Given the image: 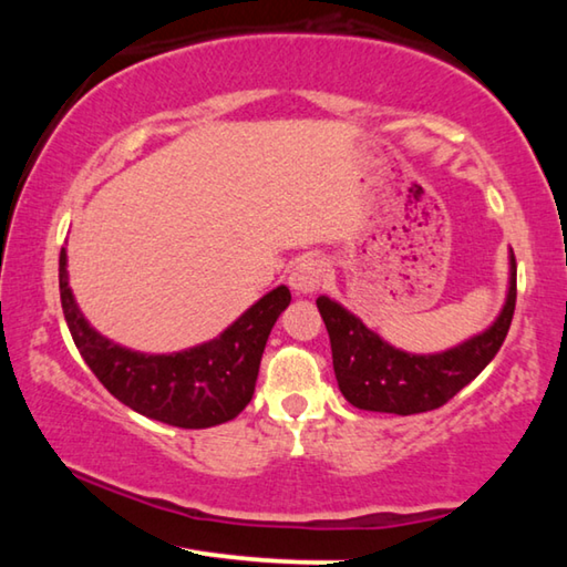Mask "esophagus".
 <instances>
[{
  "instance_id": "34e87169",
  "label": "esophagus",
  "mask_w": 567,
  "mask_h": 567,
  "mask_svg": "<svg viewBox=\"0 0 567 567\" xmlns=\"http://www.w3.org/2000/svg\"><path fill=\"white\" fill-rule=\"evenodd\" d=\"M324 277H328V265L320 257H305L297 262L290 272V287L297 295H312L318 292Z\"/></svg>"
}]
</instances>
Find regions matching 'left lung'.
<instances>
[{"instance_id": "1", "label": "left lung", "mask_w": 567, "mask_h": 567, "mask_svg": "<svg viewBox=\"0 0 567 567\" xmlns=\"http://www.w3.org/2000/svg\"><path fill=\"white\" fill-rule=\"evenodd\" d=\"M515 255L511 249L507 295L495 322L455 348L433 354L395 348L372 332L358 315L344 310L328 295H320L318 310L330 334L332 368L344 400L360 410L392 415H415L445 405L501 350L515 312Z\"/></svg>"}]
</instances>
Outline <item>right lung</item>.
I'll use <instances>...</instances> for the list:
<instances>
[{"mask_svg": "<svg viewBox=\"0 0 567 567\" xmlns=\"http://www.w3.org/2000/svg\"><path fill=\"white\" fill-rule=\"evenodd\" d=\"M60 297L76 350L102 385L140 415L185 430L223 425L247 408L272 324L292 300L290 290L280 285L247 307L215 340L169 354H150L122 348L92 328L72 295L64 247Z\"/></svg>", "mask_w": 567, "mask_h": 567, "instance_id": "add662e5", "label": "right lung"}]
</instances>
